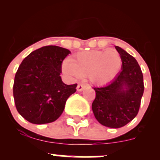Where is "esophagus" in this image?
Returning <instances> with one entry per match:
<instances>
[{
    "instance_id": "esophagus-1",
    "label": "esophagus",
    "mask_w": 160,
    "mask_h": 160,
    "mask_svg": "<svg viewBox=\"0 0 160 160\" xmlns=\"http://www.w3.org/2000/svg\"><path fill=\"white\" fill-rule=\"evenodd\" d=\"M84 87H85V86H84V85H82V84H81V83L78 84V86H77V90L79 91V92L82 91V89H84Z\"/></svg>"
}]
</instances>
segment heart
<instances>
[{"mask_svg": "<svg viewBox=\"0 0 160 160\" xmlns=\"http://www.w3.org/2000/svg\"><path fill=\"white\" fill-rule=\"evenodd\" d=\"M122 58L117 51L92 50L78 53L62 64V71L71 78L87 76L96 86L110 82L120 71Z\"/></svg>", "mask_w": 160, "mask_h": 160, "instance_id": "heart-1", "label": "heart"}]
</instances>
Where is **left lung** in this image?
<instances>
[{"instance_id":"8db88e82","label":"left lung","mask_w":160,"mask_h":160,"mask_svg":"<svg viewBox=\"0 0 160 160\" xmlns=\"http://www.w3.org/2000/svg\"><path fill=\"white\" fill-rule=\"evenodd\" d=\"M116 49L122 58V71L108 85L94 87L93 113L101 124L122 127L136 117L144 90L143 74L133 56L120 47Z\"/></svg>"}]
</instances>
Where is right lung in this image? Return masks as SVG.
<instances>
[{"label": "right lung", "instance_id": "add662e5", "mask_svg": "<svg viewBox=\"0 0 160 160\" xmlns=\"http://www.w3.org/2000/svg\"><path fill=\"white\" fill-rule=\"evenodd\" d=\"M68 49L46 46L33 51L19 65L14 79L13 97L19 114L34 124L56 120L65 109L67 99L78 84L62 82V63Z\"/></svg>", "mask_w": 160, "mask_h": 160}]
</instances>
